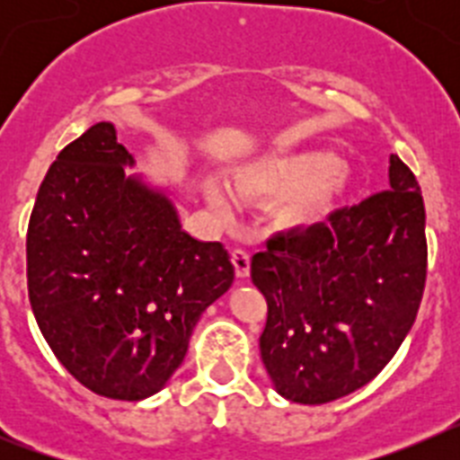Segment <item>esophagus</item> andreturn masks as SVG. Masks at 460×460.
<instances>
[{"mask_svg": "<svg viewBox=\"0 0 460 460\" xmlns=\"http://www.w3.org/2000/svg\"><path fill=\"white\" fill-rule=\"evenodd\" d=\"M233 265L237 271L239 279H246L251 271V253L246 249H234L233 251Z\"/></svg>", "mask_w": 460, "mask_h": 460, "instance_id": "1", "label": "esophagus"}]
</instances>
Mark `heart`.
Segmentation results:
<instances>
[{"label":"heart","mask_w":460,"mask_h":460,"mask_svg":"<svg viewBox=\"0 0 460 460\" xmlns=\"http://www.w3.org/2000/svg\"><path fill=\"white\" fill-rule=\"evenodd\" d=\"M345 184L348 177L339 158L320 149L262 158L237 174V189L246 198H283L299 188L286 207V218L292 226H304L327 214ZM209 200L217 209H230V198L217 186L209 189Z\"/></svg>","instance_id":"heart-1"}]
</instances>
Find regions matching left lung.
<instances>
[{
	"mask_svg": "<svg viewBox=\"0 0 460 460\" xmlns=\"http://www.w3.org/2000/svg\"><path fill=\"white\" fill-rule=\"evenodd\" d=\"M389 186L324 223L267 239L251 279L267 299L260 355L288 401L320 405L371 382L396 355L426 283V211L392 154Z\"/></svg>",
	"mask_w": 460,
	"mask_h": 460,
	"instance_id": "left-lung-1",
	"label": "left lung"
}]
</instances>
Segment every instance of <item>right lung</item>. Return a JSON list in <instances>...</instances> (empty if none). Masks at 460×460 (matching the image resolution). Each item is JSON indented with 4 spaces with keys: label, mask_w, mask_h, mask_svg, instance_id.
<instances>
[{
    "label": "right lung",
    "mask_w": 460,
    "mask_h": 460,
    "mask_svg": "<svg viewBox=\"0 0 460 460\" xmlns=\"http://www.w3.org/2000/svg\"><path fill=\"white\" fill-rule=\"evenodd\" d=\"M133 164L115 126L93 124L50 165L27 227L40 334L80 385L115 401L165 387L234 280L223 243L184 233L168 195L126 174Z\"/></svg>",
    "instance_id": "obj_1"
}]
</instances>
